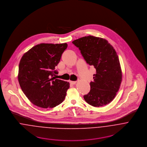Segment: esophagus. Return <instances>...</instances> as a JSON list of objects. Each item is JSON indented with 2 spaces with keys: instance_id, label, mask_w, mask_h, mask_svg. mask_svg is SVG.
Segmentation results:
<instances>
[{
  "instance_id": "34e87169",
  "label": "esophagus",
  "mask_w": 147,
  "mask_h": 147,
  "mask_svg": "<svg viewBox=\"0 0 147 147\" xmlns=\"http://www.w3.org/2000/svg\"><path fill=\"white\" fill-rule=\"evenodd\" d=\"M70 84H75L76 83H77V82L76 81H70Z\"/></svg>"
}]
</instances>
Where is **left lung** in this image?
Returning <instances> with one entry per match:
<instances>
[{"mask_svg":"<svg viewBox=\"0 0 147 147\" xmlns=\"http://www.w3.org/2000/svg\"><path fill=\"white\" fill-rule=\"evenodd\" d=\"M72 43L81 51L86 63L94 66L96 70L94 81L90 82V91L84 95V99L95 107L108 104L116 96L122 78L115 50L106 39L91 35L82 37Z\"/></svg>","mask_w":147,"mask_h":147,"instance_id":"obj_1","label":"left lung"}]
</instances>
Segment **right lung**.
<instances>
[{"instance_id":"1","label":"right lung","mask_w":147,"mask_h":147,"mask_svg":"<svg viewBox=\"0 0 147 147\" xmlns=\"http://www.w3.org/2000/svg\"><path fill=\"white\" fill-rule=\"evenodd\" d=\"M67 43H41L25 53L18 66V80L26 96L36 106L54 108L65 99L67 82L56 79L55 70Z\"/></svg>"}]
</instances>
